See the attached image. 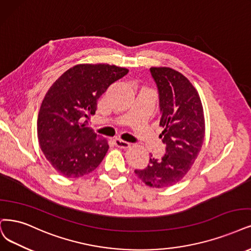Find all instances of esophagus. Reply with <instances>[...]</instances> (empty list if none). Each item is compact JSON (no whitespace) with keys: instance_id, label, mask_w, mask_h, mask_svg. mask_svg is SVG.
<instances>
[{"instance_id":"esophagus-1","label":"esophagus","mask_w":251,"mask_h":251,"mask_svg":"<svg viewBox=\"0 0 251 251\" xmlns=\"http://www.w3.org/2000/svg\"><path fill=\"white\" fill-rule=\"evenodd\" d=\"M115 145L118 148H121V149H128V148H130V146H131L130 143L121 140V138H116V140H115Z\"/></svg>"}]
</instances>
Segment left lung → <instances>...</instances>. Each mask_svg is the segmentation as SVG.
Returning a JSON list of instances; mask_svg holds the SVG:
<instances>
[{"label":"left lung","mask_w":251,"mask_h":251,"mask_svg":"<svg viewBox=\"0 0 251 251\" xmlns=\"http://www.w3.org/2000/svg\"><path fill=\"white\" fill-rule=\"evenodd\" d=\"M150 71L159 92V126L163 128L159 137L166 153L134 173L147 186L168 188L179 183L198 158L205 138V116L198 90L182 73L170 67Z\"/></svg>","instance_id":"1"}]
</instances>
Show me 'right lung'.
Here are the masks:
<instances>
[{
	"label": "right lung",
	"mask_w": 251,
	"mask_h": 251,
	"mask_svg": "<svg viewBox=\"0 0 251 251\" xmlns=\"http://www.w3.org/2000/svg\"><path fill=\"white\" fill-rule=\"evenodd\" d=\"M128 69L109 64H78L65 71L41 103L37 135L52 168L66 178H79L96 170L109 148L105 138L88 127L97 100Z\"/></svg>",
	"instance_id": "1"
}]
</instances>
